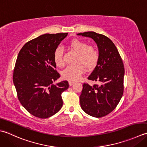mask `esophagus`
<instances>
[{
	"instance_id": "1",
	"label": "esophagus",
	"mask_w": 147,
	"mask_h": 147,
	"mask_svg": "<svg viewBox=\"0 0 147 147\" xmlns=\"http://www.w3.org/2000/svg\"><path fill=\"white\" fill-rule=\"evenodd\" d=\"M68 83H69V85H70V86H72V85H74V84H75V82L71 81V80H70V81L68 82Z\"/></svg>"
}]
</instances>
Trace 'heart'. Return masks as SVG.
<instances>
[{"label":"heart","instance_id":"heart-1","mask_svg":"<svg viewBox=\"0 0 147 147\" xmlns=\"http://www.w3.org/2000/svg\"><path fill=\"white\" fill-rule=\"evenodd\" d=\"M69 46L71 49L78 54L77 63L78 64L68 65L62 71V76L65 79L70 80H77L84 73L86 68L91 69L96 67L100 58L98 51L94 47L89 46L85 42L79 39L71 40ZM53 58L55 63L58 67H61L64 65L63 59L62 49L58 47L54 52Z\"/></svg>","mask_w":147,"mask_h":147}]
</instances>
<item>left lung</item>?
I'll use <instances>...</instances> for the list:
<instances>
[{"instance_id":"1","label":"left lung","mask_w":147,"mask_h":147,"mask_svg":"<svg viewBox=\"0 0 147 147\" xmlns=\"http://www.w3.org/2000/svg\"><path fill=\"white\" fill-rule=\"evenodd\" d=\"M77 35L91 38L97 44L100 55L96 66L88 78L98 84L91 86L84 84L80 107L87 114L102 117L115 109L123 94V62L115 44L106 36L94 32Z\"/></svg>"}]
</instances>
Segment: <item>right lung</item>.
Here are the masks:
<instances>
[{
    "instance_id": "right-lung-1",
    "label": "right lung",
    "mask_w": 147,
    "mask_h": 147,
    "mask_svg": "<svg viewBox=\"0 0 147 147\" xmlns=\"http://www.w3.org/2000/svg\"><path fill=\"white\" fill-rule=\"evenodd\" d=\"M67 33L46 34L26 42L19 52L13 83L21 104L35 117L46 119L61 109V93L68 88L67 80L54 84L59 78L55 70L54 52Z\"/></svg>"
}]
</instances>
